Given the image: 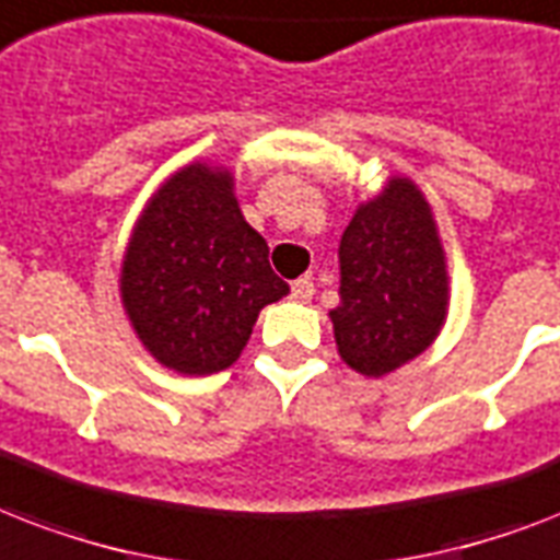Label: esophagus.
<instances>
[{
	"mask_svg": "<svg viewBox=\"0 0 560 560\" xmlns=\"http://www.w3.org/2000/svg\"><path fill=\"white\" fill-rule=\"evenodd\" d=\"M312 294H315V285H312L310 277H301V280H294L292 283V298L298 303H310Z\"/></svg>",
	"mask_w": 560,
	"mask_h": 560,
	"instance_id": "esophagus-1",
	"label": "esophagus"
}]
</instances>
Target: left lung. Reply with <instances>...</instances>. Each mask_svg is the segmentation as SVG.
<instances>
[{
    "label": "left lung",
    "mask_w": 560,
    "mask_h": 560,
    "mask_svg": "<svg viewBox=\"0 0 560 560\" xmlns=\"http://www.w3.org/2000/svg\"><path fill=\"white\" fill-rule=\"evenodd\" d=\"M339 262L341 303L329 320L345 365L380 380L438 339L450 275L435 215L415 180L388 177L383 192L359 203Z\"/></svg>",
    "instance_id": "left-lung-1"
}]
</instances>
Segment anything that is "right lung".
<instances>
[{
	"label": "right lung",
	"mask_w": 560,
	"mask_h": 560,
	"mask_svg": "<svg viewBox=\"0 0 560 560\" xmlns=\"http://www.w3.org/2000/svg\"><path fill=\"white\" fill-rule=\"evenodd\" d=\"M233 172L189 163L142 207L119 294L137 339L184 376L219 374L248 345L259 310L289 294L233 192Z\"/></svg>",
	"instance_id": "right-lung-1"
}]
</instances>
